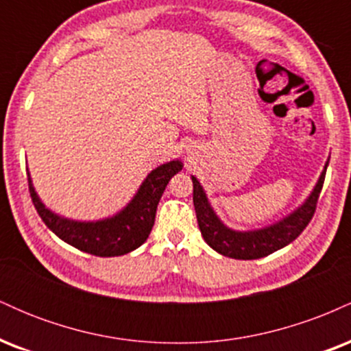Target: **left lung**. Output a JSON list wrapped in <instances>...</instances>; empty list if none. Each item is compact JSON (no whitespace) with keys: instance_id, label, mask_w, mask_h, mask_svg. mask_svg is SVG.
I'll use <instances>...</instances> for the list:
<instances>
[{"instance_id":"obj_1","label":"left lung","mask_w":351,"mask_h":351,"mask_svg":"<svg viewBox=\"0 0 351 351\" xmlns=\"http://www.w3.org/2000/svg\"><path fill=\"white\" fill-rule=\"evenodd\" d=\"M328 162L325 163L324 171L317 184L313 186L308 198L300 204L291 215L282 217L280 221L261 229H252V231H236V229L228 228L223 221L217 217L215 209L209 204L206 193L196 176L193 180V203H195L196 217H198V226L203 239L206 241L209 247L215 249L216 252L223 254L232 259H261V257L269 256V254L279 251L297 239L302 231L307 228L315 213L318 196H320L322 186H324L325 173H327Z\"/></svg>"}]
</instances>
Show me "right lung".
Instances as JSON below:
<instances>
[{"label":"right lung","mask_w":351,"mask_h":351,"mask_svg":"<svg viewBox=\"0 0 351 351\" xmlns=\"http://www.w3.org/2000/svg\"><path fill=\"white\" fill-rule=\"evenodd\" d=\"M181 168L183 163L180 160H171L156 167L148 173L138 191L122 211L99 221H75L56 215L49 208L44 206L33 186L29 171H27V183H29L31 199L36 211L41 216L44 224L59 239L92 256L115 257L135 251L147 241L155 224L158 201L168 181L181 171Z\"/></svg>","instance_id":"1"}]
</instances>
